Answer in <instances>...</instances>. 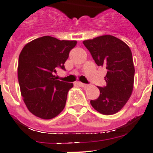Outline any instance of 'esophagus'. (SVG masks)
Returning a JSON list of instances; mask_svg holds the SVG:
<instances>
[{
	"label": "esophagus",
	"mask_w": 153,
	"mask_h": 153,
	"mask_svg": "<svg viewBox=\"0 0 153 153\" xmlns=\"http://www.w3.org/2000/svg\"><path fill=\"white\" fill-rule=\"evenodd\" d=\"M78 85L79 86H81L82 88H88V85H86V84H84V83H82V82H78Z\"/></svg>",
	"instance_id": "esophagus-1"
}]
</instances>
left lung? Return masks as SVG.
<instances>
[{
  "instance_id": "obj_1",
  "label": "left lung",
  "mask_w": 153,
  "mask_h": 153,
  "mask_svg": "<svg viewBox=\"0 0 153 153\" xmlns=\"http://www.w3.org/2000/svg\"><path fill=\"white\" fill-rule=\"evenodd\" d=\"M98 66L107 69V83L91 104L100 114L111 115L120 111L133 92L135 68L130 47L114 36L104 35L83 41Z\"/></svg>"
}]
</instances>
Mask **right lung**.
<instances>
[{"label": "right lung", "instance_id": "obj_1", "mask_svg": "<svg viewBox=\"0 0 153 153\" xmlns=\"http://www.w3.org/2000/svg\"><path fill=\"white\" fill-rule=\"evenodd\" d=\"M75 40H59L55 37H39L24 46L19 56L17 75L20 93L27 109L41 119L58 116L64 109L72 83L55 78L58 68L64 64Z\"/></svg>", "mask_w": 153, "mask_h": 153}]
</instances>
